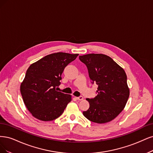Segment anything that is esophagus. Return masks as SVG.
Wrapping results in <instances>:
<instances>
[{"label":"esophagus","mask_w":153,"mask_h":153,"mask_svg":"<svg viewBox=\"0 0 153 153\" xmlns=\"http://www.w3.org/2000/svg\"><path fill=\"white\" fill-rule=\"evenodd\" d=\"M76 99L78 100H83V97L82 96H79V97H76Z\"/></svg>","instance_id":"34e87169"}]
</instances>
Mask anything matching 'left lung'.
I'll list each match as a JSON object with an SVG mask.
<instances>
[{
	"mask_svg": "<svg viewBox=\"0 0 153 153\" xmlns=\"http://www.w3.org/2000/svg\"><path fill=\"white\" fill-rule=\"evenodd\" d=\"M87 67L91 83L98 85L97 95L86 98L90 108L82 114L88 120L97 123H105L114 120L124 109L130 95L125 71L103 54L79 56Z\"/></svg>",
	"mask_w": 153,
	"mask_h": 153,
	"instance_id": "obj_1",
	"label": "left lung"
}]
</instances>
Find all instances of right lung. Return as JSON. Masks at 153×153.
Instances as JSON below:
<instances>
[{
	"instance_id": "right-lung-1",
	"label": "right lung",
	"mask_w": 153,
	"mask_h": 153,
	"mask_svg": "<svg viewBox=\"0 0 153 153\" xmlns=\"http://www.w3.org/2000/svg\"><path fill=\"white\" fill-rule=\"evenodd\" d=\"M79 54L55 53L42 58L28 67L20 86L24 103L37 119L49 121L60 116L71 95L57 91L64 68Z\"/></svg>"
}]
</instances>
